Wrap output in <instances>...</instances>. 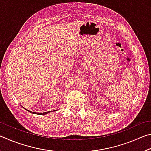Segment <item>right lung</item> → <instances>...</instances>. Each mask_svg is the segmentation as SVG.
<instances>
[{
    "label": "right lung",
    "instance_id": "1",
    "mask_svg": "<svg viewBox=\"0 0 151 151\" xmlns=\"http://www.w3.org/2000/svg\"><path fill=\"white\" fill-rule=\"evenodd\" d=\"M27 110V109H26ZM27 111H28L29 112H31V113H34V114H40V115H45V114H47V113H48V112H50V111H48V112H41V113H40V112H31V111H29V110H27Z\"/></svg>",
    "mask_w": 151,
    "mask_h": 151
}]
</instances>
